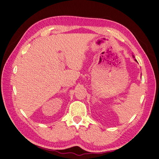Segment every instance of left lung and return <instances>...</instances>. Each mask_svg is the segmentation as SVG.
Instances as JSON below:
<instances>
[{"instance_id":"1","label":"left lung","mask_w":159,"mask_h":159,"mask_svg":"<svg viewBox=\"0 0 159 159\" xmlns=\"http://www.w3.org/2000/svg\"><path fill=\"white\" fill-rule=\"evenodd\" d=\"M133 57H134V56H133ZM134 60H135V61H137V60H136V59H134Z\"/></svg>"}]
</instances>
